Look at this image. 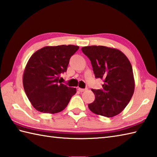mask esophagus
I'll return each mask as SVG.
<instances>
[{"instance_id":"obj_1","label":"esophagus","mask_w":157,"mask_h":157,"mask_svg":"<svg viewBox=\"0 0 157 157\" xmlns=\"http://www.w3.org/2000/svg\"><path fill=\"white\" fill-rule=\"evenodd\" d=\"M86 90V88H78V90L79 92H84Z\"/></svg>"}]
</instances>
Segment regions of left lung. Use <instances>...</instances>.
I'll use <instances>...</instances> for the list:
<instances>
[{"label":"left lung","mask_w":157,"mask_h":157,"mask_svg":"<svg viewBox=\"0 0 157 157\" xmlns=\"http://www.w3.org/2000/svg\"><path fill=\"white\" fill-rule=\"evenodd\" d=\"M82 51L90 59L95 78L103 79L101 89H92L95 95L88 104L95 114L113 117L128 105L135 90L131 64L121 51L102 45L83 47Z\"/></svg>","instance_id":"8db88e82"}]
</instances>
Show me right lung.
Masks as SVG:
<instances>
[{"instance_id": "1", "label": "right lung", "mask_w": 157, "mask_h": 157, "mask_svg": "<svg viewBox=\"0 0 157 157\" xmlns=\"http://www.w3.org/2000/svg\"><path fill=\"white\" fill-rule=\"evenodd\" d=\"M78 49L73 45L46 46L30 58L24 71L23 86L28 99L37 111H63L76 93L75 88L62 84L59 78L67 71L71 57Z\"/></svg>"}]
</instances>
